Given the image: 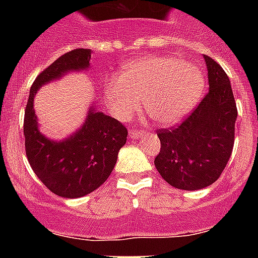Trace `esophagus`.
<instances>
[{
  "instance_id": "obj_1",
  "label": "esophagus",
  "mask_w": 258,
  "mask_h": 258,
  "mask_svg": "<svg viewBox=\"0 0 258 258\" xmlns=\"http://www.w3.org/2000/svg\"><path fill=\"white\" fill-rule=\"evenodd\" d=\"M145 136V132L143 131H137V129H131L129 131V137L131 138H133V140H136V138H140V137Z\"/></svg>"
}]
</instances>
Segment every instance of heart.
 Listing matches in <instances>:
<instances>
[{
    "label": "heart",
    "instance_id": "b5f03b06",
    "mask_svg": "<svg viewBox=\"0 0 258 258\" xmlns=\"http://www.w3.org/2000/svg\"><path fill=\"white\" fill-rule=\"evenodd\" d=\"M204 79L197 66L177 56H146L124 66L121 75L107 79L104 98L118 120H126L140 108L163 125L181 121L197 106Z\"/></svg>",
    "mask_w": 258,
    "mask_h": 258
}]
</instances>
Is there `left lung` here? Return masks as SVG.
Returning <instances> with one entry per match:
<instances>
[{"instance_id":"8db88e82","label":"left lung","mask_w":258,"mask_h":258,"mask_svg":"<svg viewBox=\"0 0 258 258\" xmlns=\"http://www.w3.org/2000/svg\"><path fill=\"white\" fill-rule=\"evenodd\" d=\"M209 92L178 126L159 129L160 152L155 157L157 172L173 187L200 190L220 178L235 140L238 116L226 72L204 55Z\"/></svg>"}]
</instances>
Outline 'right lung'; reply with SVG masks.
<instances>
[{
    "mask_svg": "<svg viewBox=\"0 0 258 258\" xmlns=\"http://www.w3.org/2000/svg\"><path fill=\"white\" fill-rule=\"evenodd\" d=\"M92 50L75 49L45 68L31 86L24 112V143L29 165L51 192L61 198L85 197L106 182L126 143V127L90 106L79 131L66 140L52 141L38 129L33 101L38 89L71 71H86Z\"/></svg>",
    "mask_w": 258,
    "mask_h": 258,
    "instance_id": "obj_1",
    "label": "right lung"
}]
</instances>
